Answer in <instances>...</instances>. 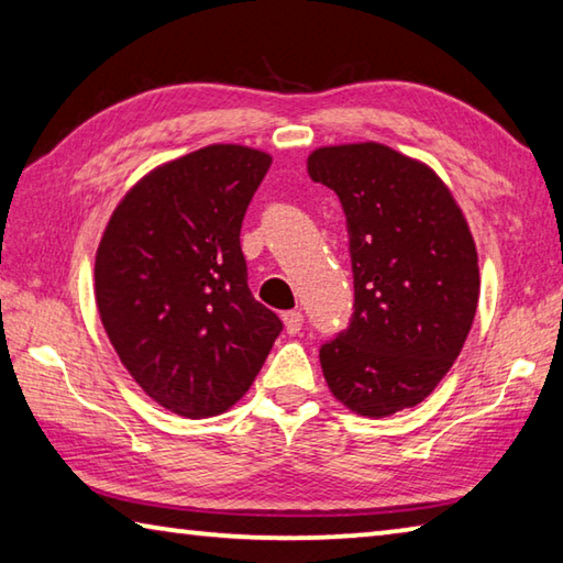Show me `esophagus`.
<instances>
[{"label":"esophagus","instance_id":"esophagus-1","mask_svg":"<svg viewBox=\"0 0 563 563\" xmlns=\"http://www.w3.org/2000/svg\"><path fill=\"white\" fill-rule=\"evenodd\" d=\"M283 322H285V330H288V334H298L302 330V322L305 317L300 310H290L283 314Z\"/></svg>","mask_w":563,"mask_h":563}]
</instances>
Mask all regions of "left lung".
<instances>
[{
  "label": "left lung",
  "mask_w": 563,
  "mask_h": 563,
  "mask_svg": "<svg viewBox=\"0 0 563 563\" xmlns=\"http://www.w3.org/2000/svg\"><path fill=\"white\" fill-rule=\"evenodd\" d=\"M312 181L342 201L354 305L350 327L320 346L330 391L382 418L421 404L457 360L475 320L473 233L445 184L376 142L320 147Z\"/></svg>",
  "instance_id": "left-lung-1"
}]
</instances>
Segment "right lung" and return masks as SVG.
Listing matches in <instances>:
<instances>
[{"label": "right lung", "instance_id": "add662e5", "mask_svg": "<svg viewBox=\"0 0 563 563\" xmlns=\"http://www.w3.org/2000/svg\"><path fill=\"white\" fill-rule=\"evenodd\" d=\"M268 167L241 145L191 152L140 179L100 239V320L142 391L179 416L236 404L283 332L251 295L239 239Z\"/></svg>", "mask_w": 563, "mask_h": 563}]
</instances>
